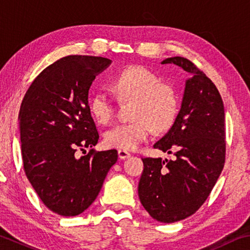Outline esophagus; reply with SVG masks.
I'll return each mask as SVG.
<instances>
[{"label":"esophagus","mask_w":250,"mask_h":250,"mask_svg":"<svg viewBox=\"0 0 250 250\" xmlns=\"http://www.w3.org/2000/svg\"><path fill=\"white\" fill-rule=\"evenodd\" d=\"M118 156H119L120 160H126V158H129L131 156V154L126 151H122V149H119V151H118Z\"/></svg>","instance_id":"obj_1"}]
</instances>
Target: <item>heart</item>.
Listing matches in <instances>:
<instances>
[{
	"instance_id": "obj_1",
	"label": "heart",
	"mask_w": 250,
	"mask_h": 250,
	"mask_svg": "<svg viewBox=\"0 0 250 250\" xmlns=\"http://www.w3.org/2000/svg\"><path fill=\"white\" fill-rule=\"evenodd\" d=\"M111 87L120 99L133 101L131 117L134 120L106 131L104 140L108 147L134 151L151 135L153 126L164 130L174 122L178 110L175 89L145 66L125 67L112 79ZM89 110L95 120L107 125L115 108L106 93L97 92L90 98Z\"/></svg>"
}]
</instances>
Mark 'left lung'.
Returning <instances> with one entry per match:
<instances>
[{
	"label": "left lung",
	"mask_w": 250,
	"mask_h": 250,
	"mask_svg": "<svg viewBox=\"0 0 250 250\" xmlns=\"http://www.w3.org/2000/svg\"><path fill=\"white\" fill-rule=\"evenodd\" d=\"M192 76L186 81L179 113L154 148L175 160L142 158L139 198L154 220L174 223L192 215L211 193L225 163V113L222 97L208 76L183 57L167 58Z\"/></svg>",
	"instance_id": "obj_1"
}]
</instances>
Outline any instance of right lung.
<instances>
[{
    "label": "right lung",
    "instance_id": "1",
    "mask_svg": "<svg viewBox=\"0 0 250 250\" xmlns=\"http://www.w3.org/2000/svg\"><path fill=\"white\" fill-rule=\"evenodd\" d=\"M110 63L102 57L61 58L34 80L21 102L18 120L25 174L44 206L59 215L84 212L118 160L116 149L92 148L76 155L98 142L88 90Z\"/></svg>",
    "mask_w": 250,
    "mask_h": 250
}]
</instances>
